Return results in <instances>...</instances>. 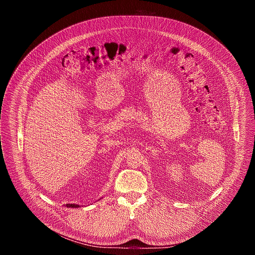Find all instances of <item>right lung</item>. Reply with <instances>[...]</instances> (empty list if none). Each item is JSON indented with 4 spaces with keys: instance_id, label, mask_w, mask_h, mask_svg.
Here are the masks:
<instances>
[{
    "instance_id": "right-lung-1",
    "label": "right lung",
    "mask_w": 255,
    "mask_h": 255,
    "mask_svg": "<svg viewBox=\"0 0 255 255\" xmlns=\"http://www.w3.org/2000/svg\"><path fill=\"white\" fill-rule=\"evenodd\" d=\"M66 207H69V208H78V207H80V206H79V205H76V204H67Z\"/></svg>"
}]
</instances>
